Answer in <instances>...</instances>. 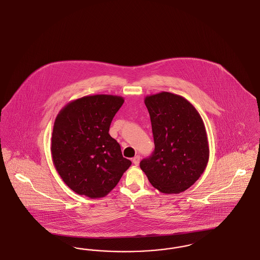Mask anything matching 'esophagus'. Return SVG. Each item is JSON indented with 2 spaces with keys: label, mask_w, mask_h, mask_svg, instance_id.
<instances>
[{
  "label": "esophagus",
  "mask_w": 260,
  "mask_h": 260,
  "mask_svg": "<svg viewBox=\"0 0 260 260\" xmlns=\"http://www.w3.org/2000/svg\"><path fill=\"white\" fill-rule=\"evenodd\" d=\"M139 161H140V157H139V156H136V157L133 159V162H134V165H136V166L139 165Z\"/></svg>",
  "instance_id": "esophagus-1"
}]
</instances>
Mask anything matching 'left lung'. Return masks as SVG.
I'll use <instances>...</instances> for the list:
<instances>
[{
	"instance_id": "left-lung-1",
	"label": "left lung",
	"mask_w": 260,
	"mask_h": 260,
	"mask_svg": "<svg viewBox=\"0 0 260 260\" xmlns=\"http://www.w3.org/2000/svg\"><path fill=\"white\" fill-rule=\"evenodd\" d=\"M155 150L140 161L150 183L165 194H178L205 172L210 148L201 115L187 99L161 91L144 99Z\"/></svg>"
}]
</instances>
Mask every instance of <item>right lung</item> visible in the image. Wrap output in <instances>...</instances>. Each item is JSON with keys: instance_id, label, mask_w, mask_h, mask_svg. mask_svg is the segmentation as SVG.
<instances>
[{"instance_id": "obj_1", "label": "right lung", "mask_w": 260, "mask_h": 260, "mask_svg": "<svg viewBox=\"0 0 260 260\" xmlns=\"http://www.w3.org/2000/svg\"><path fill=\"white\" fill-rule=\"evenodd\" d=\"M124 101L111 94L87 95L66 104L55 118L52 161L64 183L79 195L105 197L132 165L109 135Z\"/></svg>"}]
</instances>
